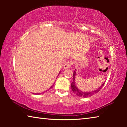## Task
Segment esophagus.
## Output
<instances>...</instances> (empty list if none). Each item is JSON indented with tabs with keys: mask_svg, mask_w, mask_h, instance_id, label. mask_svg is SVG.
<instances>
[{
	"mask_svg": "<svg viewBox=\"0 0 127 127\" xmlns=\"http://www.w3.org/2000/svg\"><path fill=\"white\" fill-rule=\"evenodd\" d=\"M73 63L71 61H68L67 62H66L64 64V65L63 66V68L64 69H68L69 68H70V66H72Z\"/></svg>",
	"mask_w": 127,
	"mask_h": 127,
	"instance_id": "obj_1",
	"label": "esophagus"
}]
</instances>
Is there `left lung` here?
Instances as JSON below:
<instances>
[{"instance_id":"1","label":"left lung","mask_w":127,"mask_h":127,"mask_svg":"<svg viewBox=\"0 0 127 127\" xmlns=\"http://www.w3.org/2000/svg\"><path fill=\"white\" fill-rule=\"evenodd\" d=\"M76 70H77L76 69L73 72V82H72L71 84H70V86H71V89H72V91L73 92V93L74 94H76L77 96H79V97L86 98L88 97H90V96H92L93 95L95 94L96 93H97V92L99 91L101 89V88L104 85L105 82H104L102 83V85L100 87H98V89H97L95 90H94V91H91L89 92L81 91V90H79L78 88L77 87L76 84Z\"/></svg>"}]
</instances>
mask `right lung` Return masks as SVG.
Listing matches in <instances>:
<instances>
[{
  "label": "right lung",
  "mask_w": 127,
  "mask_h": 127,
  "mask_svg": "<svg viewBox=\"0 0 127 127\" xmlns=\"http://www.w3.org/2000/svg\"><path fill=\"white\" fill-rule=\"evenodd\" d=\"M60 73H61V71H60L59 72V74H60ZM59 74H58V76H59ZM53 87V86H51L50 87V89H51V88H52ZM47 91H46L45 92H46ZM44 92H43V93H44ZM36 94V95H40V94Z\"/></svg>",
  "instance_id": "obj_1"
}]
</instances>
